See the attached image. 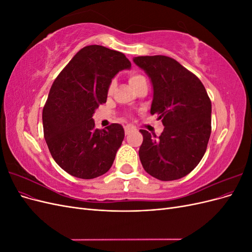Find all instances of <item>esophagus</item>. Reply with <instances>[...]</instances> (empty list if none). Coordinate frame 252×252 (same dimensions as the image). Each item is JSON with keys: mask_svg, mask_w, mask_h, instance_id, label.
<instances>
[{"mask_svg": "<svg viewBox=\"0 0 252 252\" xmlns=\"http://www.w3.org/2000/svg\"><path fill=\"white\" fill-rule=\"evenodd\" d=\"M125 134L126 135H128V134H130L132 131H133V129L131 128V127H129V126H125Z\"/></svg>", "mask_w": 252, "mask_h": 252, "instance_id": "1", "label": "esophagus"}]
</instances>
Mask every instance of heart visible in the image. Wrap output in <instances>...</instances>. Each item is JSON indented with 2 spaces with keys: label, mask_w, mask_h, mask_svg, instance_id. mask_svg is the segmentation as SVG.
<instances>
[{
  "label": "heart",
  "mask_w": 252,
  "mask_h": 252,
  "mask_svg": "<svg viewBox=\"0 0 252 252\" xmlns=\"http://www.w3.org/2000/svg\"><path fill=\"white\" fill-rule=\"evenodd\" d=\"M128 81H129V84H130L131 87L134 89L136 86H139L141 83L143 82H146V79H145L144 75L138 73V72H132L128 75ZM114 87V82L112 81L110 84H109V87H108V93H111L112 89Z\"/></svg>",
  "instance_id": "1"
}]
</instances>
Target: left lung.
Returning <instances> with one entry per match:
<instances>
[{"label": "left lung", "mask_w": 252, "mask_h": 252, "mask_svg": "<svg viewBox=\"0 0 252 252\" xmlns=\"http://www.w3.org/2000/svg\"><path fill=\"white\" fill-rule=\"evenodd\" d=\"M154 86L151 114L165 126L157 138L142 129L139 156L143 168L161 181L191 172L204 157L211 133V101L200 79L166 56L133 59Z\"/></svg>", "instance_id": "left-lung-1"}]
</instances>
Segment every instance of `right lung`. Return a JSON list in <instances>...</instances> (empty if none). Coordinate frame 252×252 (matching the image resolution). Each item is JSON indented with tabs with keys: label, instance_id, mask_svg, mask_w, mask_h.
<instances>
[{
	"label": "right lung",
	"instance_id": "right-lung-1",
	"mask_svg": "<svg viewBox=\"0 0 252 252\" xmlns=\"http://www.w3.org/2000/svg\"><path fill=\"white\" fill-rule=\"evenodd\" d=\"M131 63L120 51L89 45L60 72L43 109L44 138L56 163L75 178L107 172L124 140L120 124L95 129L93 114L106 103L109 84Z\"/></svg>",
	"mask_w": 252,
	"mask_h": 252
}]
</instances>
